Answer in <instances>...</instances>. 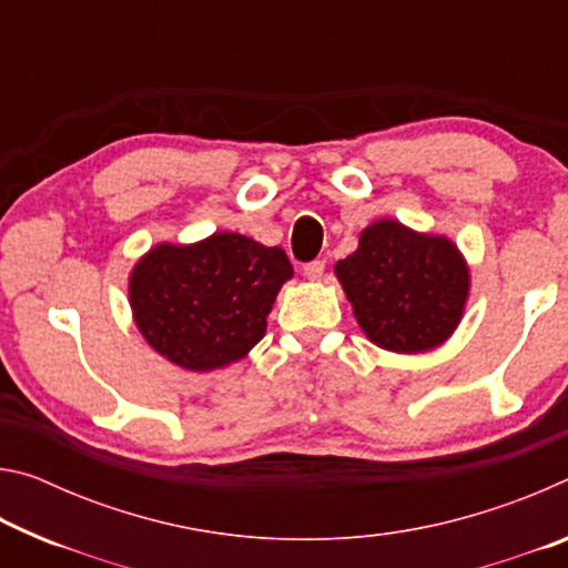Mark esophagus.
I'll list each match as a JSON object with an SVG mask.
<instances>
[{"instance_id": "esophagus-1", "label": "esophagus", "mask_w": 568, "mask_h": 568, "mask_svg": "<svg viewBox=\"0 0 568 568\" xmlns=\"http://www.w3.org/2000/svg\"><path fill=\"white\" fill-rule=\"evenodd\" d=\"M303 273H305L307 281H321L323 273H325V261H311V263H305Z\"/></svg>"}]
</instances>
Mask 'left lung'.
<instances>
[{
    "label": "left lung",
    "mask_w": 568,
    "mask_h": 568,
    "mask_svg": "<svg viewBox=\"0 0 568 568\" xmlns=\"http://www.w3.org/2000/svg\"><path fill=\"white\" fill-rule=\"evenodd\" d=\"M355 321L378 348L423 353L450 338L464 315L470 275L444 235L376 220L358 250L335 263Z\"/></svg>",
    "instance_id": "8db88e82"
}]
</instances>
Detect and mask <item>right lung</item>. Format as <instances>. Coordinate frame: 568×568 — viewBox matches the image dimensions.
I'll return each mask as SVG.
<instances>
[{
    "instance_id": "add662e5",
    "label": "right lung",
    "mask_w": 568,
    "mask_h": 568,
    "mask_svg": "<svg viewBox=\"0 0 568 568\" xmlns=\"http://www.w3.org/2000/svg\"><path fill=\"white\" fill-rule=\"evenodd\" d=\"M291 277L283 247L237 233L160 243L132 267L130 307L145 341L170 363L215 371L263 338L275 295Z\"/></svg>"
}]
</instances>
